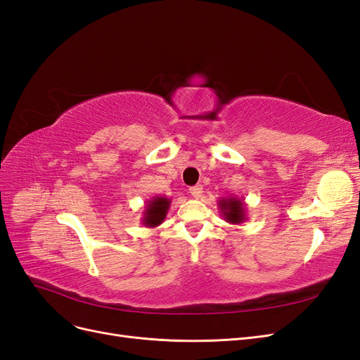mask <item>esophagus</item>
Masks as SVG:
<instances>
[{
	"instance_id": "34e87169",
	"label": "esophagus",
	"mask_w": 360,
	"mask_h": 360,
	"mask_svg": "<svg viewBox=\"0 0 360 360\" xmlns=\"http://www.w3.org/2000/svg\"><path fill=\"white\" fill-rule=\"evenodd\" d=\"M189 192H191V195H192L193 198H200L201 195H202V186H201V184H195V186H192L189 189Z\"/></svg>"
}]
</instances>
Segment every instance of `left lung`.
Listing matches in <instances>:
<instances>
[{"label": "left lung", "instance_id": "8db88e82", "mask_svg": "<svg viewBox=\"0 0 360 360\" xmlns=\"http://www.w3.org/2000/svg\"><path fill=\"white\" fill-rule=\"evenodd\" d=\"M217 205H219V212L222 213V217L228 224L240 225L248 219L246 204L242 198L224 197L217 201Z\"/></svg>", "mask_w": 360, "mask_h": 360}]
</instances>
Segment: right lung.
<instances>
[{"label":"right lung","mask_w":360,"mask_h":360,"mask_svg":"<svg viewBox=\"0 0 360 360\" xmlns=\"http://www.w3.org/2000/svg\"><path fill=\"white\" fill-rule=\"evenodd\" d=\"M171 200L167 197H153L146 202L144 212H143V219L141 224L147 228H155L159 226L163 221H165L167 213L169 210Z\"/></svg>","instance_id":"obj_1"}]
</instances>
